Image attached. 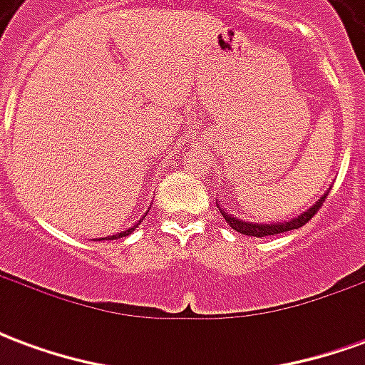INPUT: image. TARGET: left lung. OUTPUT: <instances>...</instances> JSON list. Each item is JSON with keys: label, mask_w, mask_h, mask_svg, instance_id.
<instances>
[{"label": "left lung", "mask_w": 365, "mask_h": 365, "mask_svg": "<svg viewBox=\"0 0 365 365\" xmlns=\"http://www.w3.org/2000/svg\"><path fill=\"white\" fill-rule=\"evenodd\" d=\"M332 190V187H330ZM329 190V191H330ZM329 191L322 195L317 203H314L311 209H307L305 213H301L299 217H295V219H291V221H285V222H272V225H256V222H248V221H240L238 217H232V215L225 213L221 207V213L222 217H225V221L229 222L232 229L237 230V232H242V235H248V237H272V235H279V232H287V230H293V229H301L303 225H307V222L313 219L314 215H317V211L321 209L322 201L327 199V195H329Z\"/></svg>", "instance_id": "1"}]
</instances>
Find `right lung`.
Instances as JSON below:
<instances>
[{
    "label": "right lung",
    "instance_id": "1",
    "mask_svg": "<svg viewBox=\"0 0 365 365\" xmlns=\"http://www.w3.org/2000/svg\"><path fill=\"white\" fill-rule=\"evenodd\" d=\"M140 222H143V219H140V221L136 222L135 227H130V229H127V230H123V232H117V235H113L111 238H109V240H113V238H123V237H128V235H130V232H133V230L136 229V227H138V225H140Z\"/></svg>",
    "mask_w": 365,
    "mask_h": 365
}]
</instances>
